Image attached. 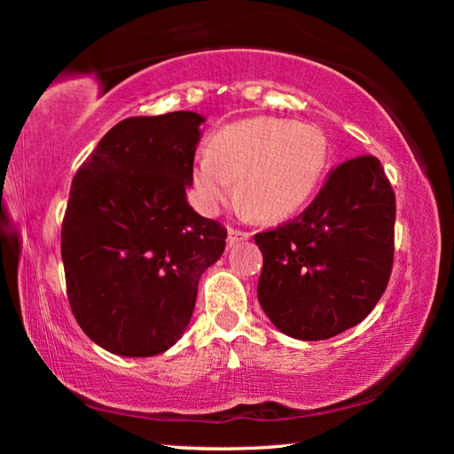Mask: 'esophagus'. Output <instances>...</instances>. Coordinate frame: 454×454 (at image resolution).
<instances>
[{
  "instance_id": "1",
  "label": "esophagus",
  "mask_w": 454,
  "mask_h": 454,
  "mask_svg": "<svg viewBox=\"0 0 454 454\" xmlns=\"http://www.w3.org/2000/svg\"><path fill=\"white\" fill-rule=\"evenodd\" d=\"M250 238V232H244V230H234V228H230L228 230V246L230 248H232L234 244H238V242H242V240H248Z\"/></svg>"
}]
</instances>
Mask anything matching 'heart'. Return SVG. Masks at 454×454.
Here are the masks:
<instances>
[{
    "label": "heart",
    "instance_id": "1",
    "mask_svg": "<svg viewBox=\"0 0 454 454\" xmlns=\"http://www.w3.org/2000/svg\"><path fill=\"white\" fill-rule=\"evenodd\" d=\"M326 164V142L317 128L258 116L218 129L206 158L192 170L200 208L214 214L234 196L246 214L280 222L302 208Z\"/></svg>",
    "mask_w": 454,
    "mask_h": 454
}]
</instances>
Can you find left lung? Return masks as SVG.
<instances>
[{"mask_svg": "<svg viewBox=\"0 0 454 454\" xmlns=\"http://www.w3.org/2000/svg\"><path fill=\"white\" fill-rule=\"evenodd\" d=\"M395 192L379 158L333 168L301 216L254 236L264 264L258 302L298 340H326L363 322L395 256Z\"/></svg>", "mask_w": 454, "mask_h": 454, "instance_id": "left-lung-1", "label": "left lung"}]
</instances>
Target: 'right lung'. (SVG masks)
Returning a JSON list of instances; mask_svg holds the SVG:
<instances>
[{
  "label": "right lung",
  "mask_w": 454,
  "mask_h": 454,
  "mask_svg": "<svg viewBox=\"0 0 454 454\" xmlns=\"http://www.w3.org/2000/svg\"><path fill=\"white\" fill-rule=\"evenodd\" d=\"M204 116L170 112L114 126L72 180L61 224L67 298L98 347L166 352L190 325L198 282L226 230L186 198Z\"/></svg>",
  "instance_id": "obj_1"
}]
</instances>
